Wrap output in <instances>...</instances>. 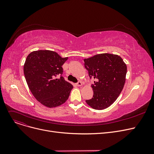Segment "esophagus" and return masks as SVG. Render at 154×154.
Here are the masks:
<instances>
[{
    "label": "esophagus",
    "mask_w": 154,
    "mask_h": 154,
    "mask_svg": "<svg viewBox=\"0 0 154 154\" xmlns=\"http://www.w3.org/2000/svg\"><path fill=\"white\" fill-rule=\"evenodd\" d=\"M75 85H77V86H81L82 85V83L80 82V81H79L77 83H76L75 84Z\"/></svg>",
    "instance_id": "1"
}]
</instances>
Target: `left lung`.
Wrapping results in <instances>:
<instances>
[{
	"mask_svg": "<svg viewBox=\"0 0 154 154\" xmlns=\"http://www.w3.org/2000/svg\"><path fill=\"white\" fill-rule=\"evenodd\" d=\"M84 66L90 79H95L92 88L93 97L86 100L95 110H103L114 103L122 92L127 74V66L120 56L100 54L85 59Z\"/></svg>",
	"mask_w": 154,
	"mask_h": 154,
	"instance_id": "left-lung-1",
	"label": "left lung"
}]
</instances>
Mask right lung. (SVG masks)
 <instances>
[{
    "label": "right lung",
    "mask_w": 154,
    "mask_h": 154,
    "mask_svg": "<svg viewBox=\"0 0 154 154\" xmlns=\"http://www.w3.org/2000/svg\"><path fill=\"white\" fill-rule=\"evenodd\" d=\"M67 59L48 50L34 51L27 57L23 73L28 87L37 100L47 107L66 102L73 88L62 75V66Z\"/></svg>",
    "instance_id": "1"
}]
</instances>
